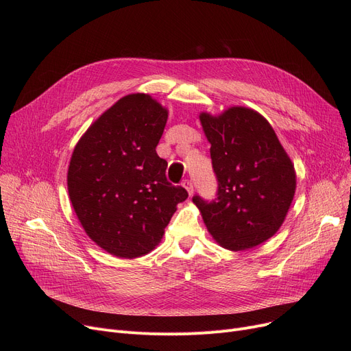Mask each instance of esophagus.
Wrapping results in <instances>:
<instances>
[{
    "label": "esophagus",
    "mask_w": 351,
    "mask_h": 351,
    "mask_svg": "<svg viewBox=\"0 0 351 351\" xmlns=\"http://www.w3.org/2000/svg\"><path fill=\"white\" fill-rule=\"evenodd\" d=\"M183 188H185L186 191H188V193H189V196H192L193 195V183H192V180H189V179H185L183 180Z\"/></svg>",
    "instance_id": "1"
}]
</instances>
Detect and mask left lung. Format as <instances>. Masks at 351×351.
Wrapping results in <instances>:
<instances>
[{
  "label": "left lung",
  "mask_w": 351,
  "mask_h": 351,
  "mask_svg": "<svg viewBox=\"0 0 351 351\" xmlns=\"http://www.w3.org/2000/svg\"><path fill=\"white\" fill-rule=\"evenodd\" d=\"M210 142L217 193L193 196L215 241L241 252L266 242L285 222L296 191L294 166L270 123L256 110L233 106L199 115Z\"/></svg>",
  "instance_id": "obj_1"
}]
</instances>
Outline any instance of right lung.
<instances>
[{
    "instance_id": "right-lung-1",
    "label": "right lung",
    "mask_w": 351,
    "mask_h": 351,
    "mask_svg": "<svg viewBox=\"0 0 351 351\" xmlns=\"http://www.w3.org/2000/svg\"><path fill=\"white\" fill-rule=\"evenodd\" d=\"M168 109L146 94L121 98L78 141L68 168L71 204L86 234L108 253L135 259L160 242L188 197L166 179L156 145Z\"/></svg>"
}]
</instances>
